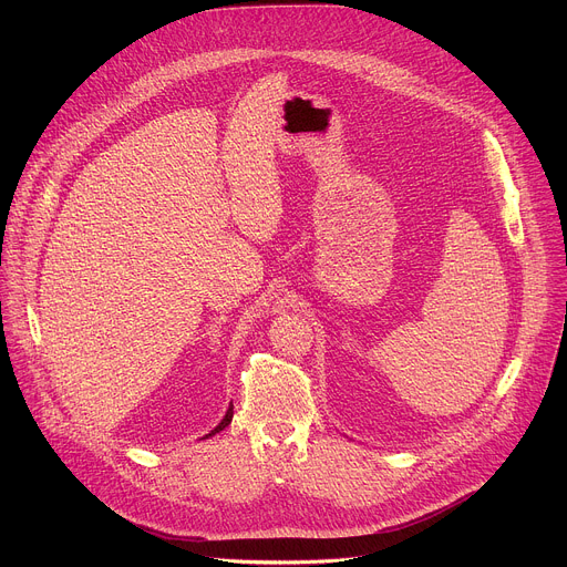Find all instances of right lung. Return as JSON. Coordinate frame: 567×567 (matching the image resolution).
<instances>
[{
    "instance_id": "1",
    "label": "right lung",
    "mask_w": 567,
    "mask_h": 567,
    "mask_svg": "<svg viewBox=\"0 0 567 567\" xmlns=\"http://www.w3.org/2000/svg\"><path fill=\"white\" fill-rule=\"evenodd\" d=\"M230 420H233V403H230V406H228V411H226V415H224V420L206 435V437H210V435H215V433H219V431H224L228 424H230Z\"/></svg>"
}]
</instances>
